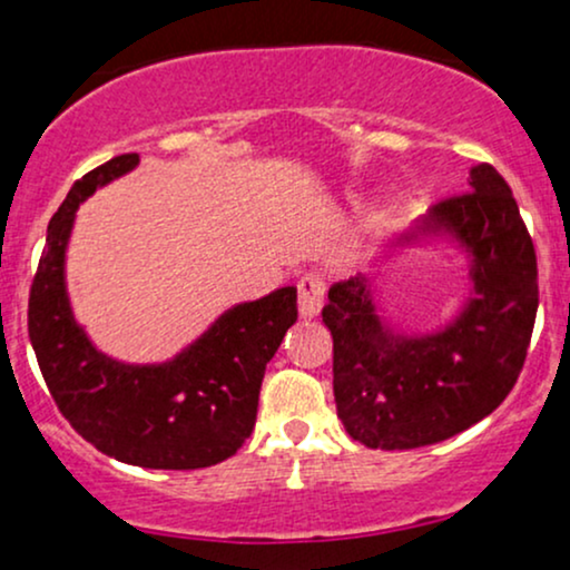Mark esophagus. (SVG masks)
<instances>
[{"mask_svg":"<svg viewBox=\"0 0 570 570\" xmlns=\"http://www.w3.org/2000/svg\"><path fill=\"white\" fill-rule=\"evenodd\" d=\"M322 299H324V281L313 276V273H305V276L297 281L299 318H316L318 311H322Z\"/></svg>","mask_w":570,"mask_h":570,"instance_id":"34e87169","label":"esophagus"}]
</instances>
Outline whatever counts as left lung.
I'll return each instance as SVG.
<instances>
[{"label":"left lung","mask_w":570,"mask_h":570,"mask_svg":"<svg viewBox=\"0 0 570 570\" xmlns=\"http://www.w3.org/2000/svg\"><path fill=\"white\" fill-rule=\"evenodd\" d=\"M461 257L466 294L434 330H404L377 305L375 276L330 289L337 417L372 450H410L461 434L507 399L525 362L539 307L533 240L503 176L472 168L469 193L429 208L394 254Z\"/></svg>","instance_id":"obj_1"}]
</instances>
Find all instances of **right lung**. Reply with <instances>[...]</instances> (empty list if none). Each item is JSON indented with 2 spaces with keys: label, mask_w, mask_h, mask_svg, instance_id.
Returning <instances> with one entry per match:
<instances>
[{
  "label": "right lung",
  "mask_w": 570,
  "mask_h": 570,
  "mask_svg": "<svg viewBox=\"0 0 570 570\" xmlns=\"http://www.w3.org/2000/svg\"><path fill=\"white\" fill-rule=\"evenodd\" d=\"M136 166L139 155L128 153L94 168L50 219L29 297L31 348L61 415L104 455L144 469H206L252 434L267 362L297 322V289L230 305L166 362L130 364L98 351L71 311L67 248L80 203Z\"/></svg>",
  "instance_id": "right-lung-1"
}]
</instances>
